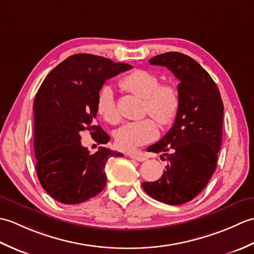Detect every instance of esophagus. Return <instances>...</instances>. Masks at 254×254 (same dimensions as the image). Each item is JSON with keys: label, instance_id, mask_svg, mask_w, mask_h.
Masks as SVG:
<instances>
[{"label": "esophagus", "instance_id": "1", "mask_svg": "<svg viewBox=\"0 0 254 254\" xmlns=\"http://www.w3.org/2000/svg\"><path fill=\"white\" fill-rule=\"evenodd\" d=\"M128 157L132 158V159H135L137 161H145L147 159L146 156H144L143 154L141 153H133V154H130L128 155Z\"/></svg>", "mask_w": 254, "mask_h": 254}]
</instances>
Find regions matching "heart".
I'll return each mask as SVG.
<instances>
[{
	"label": "heart",
	"instance_id": "1",
	"mask_svg": "<svg viewBox=\"0 0 254 254\" xmlns=\"http://www.w3.org/2000/svg\"><path fill=\"white\" fill-rule=\"evenodd\" d=\"M160 79L147 69L136 68L119 80L120 87L144 98V112L152 116L161 127H169L175 122L180 109V93L172 83L159 84ZM96 108L107 122L116 124L120 120L115 91L111 86H104L96 99ZM158 128L152 118L127 122L115 134L118 148L133 152L157 137Z\"/></svg>",
	"mask_w": 254,
	"mask_h": 254
}]
</instances>
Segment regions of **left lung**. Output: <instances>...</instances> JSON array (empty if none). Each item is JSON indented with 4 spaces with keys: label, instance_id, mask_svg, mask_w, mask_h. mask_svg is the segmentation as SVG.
<instances>
[{
    "label": "left lung",
    "instance_id": "8db88e82",
    "mask_svg": "<svg viewBox=\"0 0 254 254\" xmlns=\"http://www.w3.org/2000/svg\"><path fill=\"white\" fill-rule=\"evenodd\" d=\"M149 63L166 66L180 80V109L169 132L148 147V152L164 153L169 164L160 179L142 187L159 202L180 205L195 197L216 169L224 105L210 75L189 56L167 52Z\"/></svg>",
    "mask_w": 254,
    "mask_h": 254
}]
</instances>
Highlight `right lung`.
Wrapping results in <instances>:
<instances>
[{"label": "right lung", "mask_w": 254, "mask_h": 254, "mask_svg": "<svg viewBox=\"0 0 254 254\" xmlns=\"http://www.w3.org/2000/svg\"><path fill=\"white\" fill-rule=\"evenodd\" d=\"M104 57L78 53L48 74L34 102V147L40 185L57 201L78 204L99 194L106 186L105 166L121 153L100 146L90 153L80 143L89 131L99 144L109 135L96 126V99L107 79L131 69Z\"/></svg>", "instance_id": "obj_1"}]
</instances>
